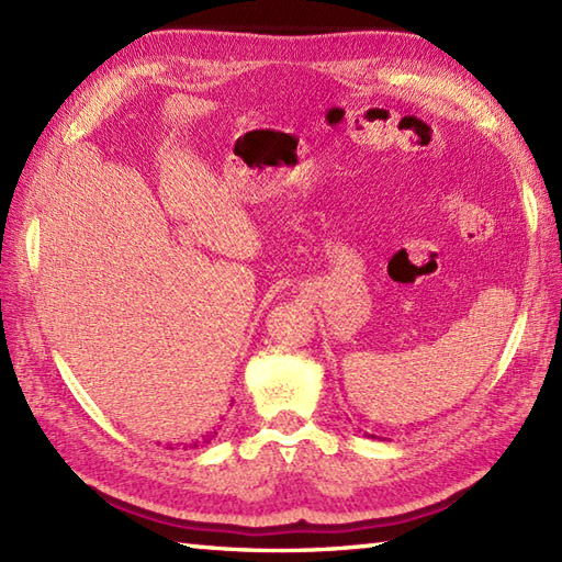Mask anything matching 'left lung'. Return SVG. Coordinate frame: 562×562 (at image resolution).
<instances>
[{
    "mask_svg": "<svg viewBox=\"0 0 562 562\" xmlns=\"http://www.w3.org/2000/svg\"><path fill=\"white\" fill-rule=\"evenodd\" d=\"M369 437H376V435H369Z\"/></svg>",
    "mask_w": 562,
    "mask_h": 562,
    "instance_id": "8db88e82",
    "label": "left lung"
}]
</instances>
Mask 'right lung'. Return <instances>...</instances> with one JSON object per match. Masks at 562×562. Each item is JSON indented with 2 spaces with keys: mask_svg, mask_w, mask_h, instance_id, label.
<instances>
[{
  "mask_svg": "<svg viewBox=\"0 0 562 562\" xmlns=\"http://www.w3.org/2000/svg\"><path fill=\"white\" fill-rule=\"evenodd\" d=\"M214 435H217V432H214ZM214 435H212V437H214ZM212 437H210V439H212ZM205 441H207V439H205ZM190 447H198V441H195V445H190Z\"/></svg>",
  "mask_w": 562,
  "mask_h": 562,
  "instance_id": "add662e5",
  "label": "right lung"
}]
</instances>
